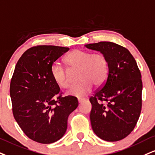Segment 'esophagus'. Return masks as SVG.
Here are the masks:
<instances>
[{"instance_id": "34e87169", "label": "esophagus", "mask_w": 155, "mask_h": 155, "mask_svg": "<svg viewBox=\"0 0 155 155\" xmlns=\"http://www.w3.org/2000/svg\"><path fill=\"white\" fill-rule=\"evenodd\" d=\"M84 100H85L84 98H78V102H79V104L84 101Z\"/></svg>"}]
</instances>
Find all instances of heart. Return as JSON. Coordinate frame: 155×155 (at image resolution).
Wrapping results in <instances>:
<instances>
[{
    "label": "heart",
    "instance_id": "heart-1",
    "mask_svg": "<svg viewBox=\"0 0 155 155\" xmlns=\"http://www.w3.org/2000/svg\"><path fill=\"white\" fill-rule=\"evenodd\" d=\"M65 62L70 69H78L76 79L79 81L68 91L67 94L70 95L84 97L91 92L93 84L102 85L107 77L109 65L107 58L102 54L74 50L67 55ZM51 74L54 81L60 87L66 89L70 86L69 74L59 63L53 65Z\"/></svg>",
    "mask_w": 155,
    "mask_h": 155
}]
</instances>
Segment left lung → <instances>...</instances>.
<instances>
[{"instance_id":"left-lung-1","label":"left lung","mask_w":155,"mask_h":155,"mask_svg":"<svg viewBox=\"0 0 155 155\" xmlns=\"http://www.w3.org/2000/svg\"><path fill=\"white\" fill-rule=\"evenodd\" d=\"M84 46L102 53L109 65L105 84L89 99L92 130L102 140H121L133 131L141 113L140 71L131 53L118 44L100 42Z\"/></svg>"}]
</instances>
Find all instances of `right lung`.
<instances>
[{
    "mask_svg": "<svg viewBox=\"0 0 155 155\" xmlns=\"http://www.w3.org/2000/svg\"><path fill=\"white\" fill-rule=\"evenodd\" d=\"M69 48L40 45L25 51L15 67L10 84L13 114L24 133L41 143L55 142L67 129L77 98L62 97L52 77L53 63Z\"/></svg>",
    "mask_w": 155,
    "mask_h": 155,
    "instance_id": "right-lung-1",
    "label": "right lung"
}]
</instances>
